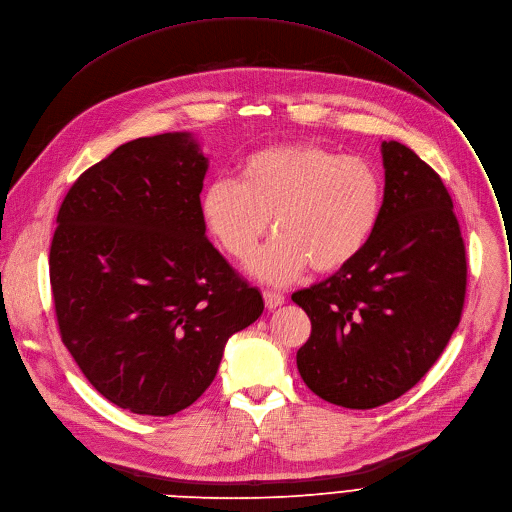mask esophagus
Returning <instances> with one entry per match:
<instances>
[{"mask_svg": "<svg viewBox=\"0 0 512 512\" xmlns=\"http://www.w3.org/2000/svg\"><path fill=\"white\" fill-rule=\"evenodd\" d=\"M263 300H265V308H267V310H273V308L284 304V294L265 290V292H263Z\"/></svg>", "mask_w": 512, "mask_h": 512, "instance_id": "1", "label": "esophagus"}]
</instances>
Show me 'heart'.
Wrapping results in <instances>:
<instances>
[{
  "label": "heart",
  "mask_w": 512,
  "mask_h": 512,
  "mask_svg": "<svg viewBox=\"0 0 512 512\" xmlns=\"http://www.w3.org/2000/svg\"><path fill=\"white\" fill-rule=\"evenodd\" d=\"M384 194V175L371 161L290 143L247 155L239 181L208 183L200 214L235 261L249 259L271 219L278 235L247 269L269 286H286L310 265L331 273L355 261L380 224Z\"/></svg>",
  "instance_id": "b5f03b06"
}]
</instances>
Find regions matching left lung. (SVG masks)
Masks as SVG:
<instances>
[{
  "instance_id": "1",
  "label": "left lung",
  "mask_w": 512,
  "mask_h": 512,
  "mask_svg": "<svg viewBox=\"0 0 512 512\" xmlns=\"http://www.w3.org/2000/svg\"><path fill=\"white\" fill-rule=\"evenodd\" d=\"M380 224L363 253L292 300L312 322L296 363L304 384L345 408L396 400L441 357L466 298V247L441 177L382 143Z\"/></svg>"
}]
</instances>
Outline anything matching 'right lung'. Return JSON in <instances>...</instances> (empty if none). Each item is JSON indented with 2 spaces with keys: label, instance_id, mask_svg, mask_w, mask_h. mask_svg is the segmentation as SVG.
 Returning <instances> with one entry per match:
<instances>
[{
  "label": "right lung",
  "instance_id": "1",
  "mask_svg": "<svg viewBox=\"0 0 512 512\" xmlns=\"http://www.w3.org/2000/svg\"><path fill=\"white\" fill-rule=\"evenodd\" d=\"M208 157L190 132L120 145L65 196L51 245L59 331L104 398L169 416L216 378L263 298L206 237Z\"/></svg>",
  "mask_w": 512,
  "mask_h": 512
}]
</instances>
